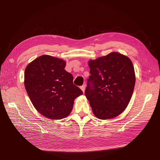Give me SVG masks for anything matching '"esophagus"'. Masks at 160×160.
Segmentation results:
<instances>
[{
	"label": "esophagus",
	"mask_w": 160,
	"mask_h": 160,
	"mask_svg": "<svg viewBox=\"0 0 160 160\" xmlns=\"http://www.w3.org/2000/svg\"><path fill=\"white\" fill-rule=\"evenodd\" d=\"M85 88H86L85 85H83V86H80V89H82V91H83V93H84V91H85Z\"/></svg>",
	"instance_id": "obj_1"
}]
</instances>
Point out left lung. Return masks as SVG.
<instances>
[{
	"label": "left lung",
	"mask_w": 160,
	"mask_h": 160,
	"mask_svg": "<svg viewBox=\"0 0 160 160\" xmlns=\"http://www.w3.org/2000/svg\"><path fill=\"white\" fill-rule=\"evenodd\" d=\"M90 76L85 95L94 115L100 119H112L127 107L136 83L130 58L113 52L89 60Z\"/></svg>",
	"instance_id": "left-lung-1"
}]
</instances>
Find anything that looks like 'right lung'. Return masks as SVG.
<instances>
[{"mask_svg":"<svg viewBox=\"0 0 160 160\" xmlns=\"http://www.w3.org/2000/svg\"><path fill=\"white\" fill-rule=\"evenodd\" d=\"M65 62L43 55L30 63L24 71V86L33 106L47 118L61 119L72 110L74 99L83 94L73 84Z\"/></svg>","mask_w":160,"mask_h":160,"instance_id":"right-lung-1","label":"right lung"}]
</instances>
